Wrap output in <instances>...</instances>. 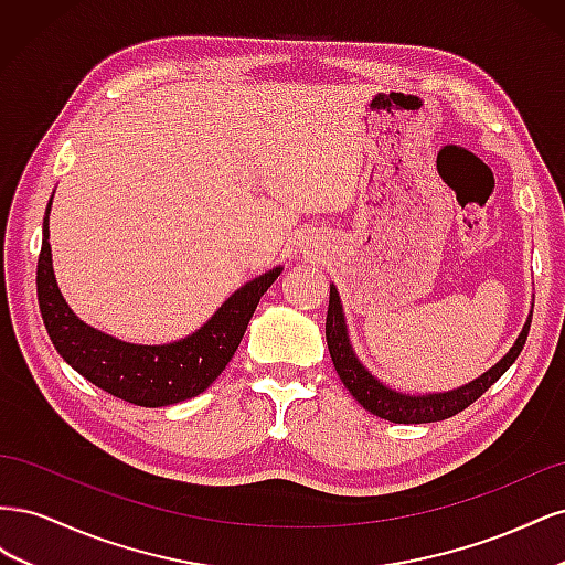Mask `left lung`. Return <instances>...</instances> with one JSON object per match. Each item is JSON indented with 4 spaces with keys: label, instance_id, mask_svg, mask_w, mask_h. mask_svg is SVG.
<instances>
[{
    "label": "left lung",
    "instance_id": "8db88e82",
    "mask_svg": "<svg viewBox=\"0 0 565 565\" xmlns=\"http://www.w3.org/2000/svg\"><path fill=\"white\" fill-rule=\"evenodd\" d=\"M530 316L523 324L521 334L516 337L514 347H511L490 370H486L481 377H476L473 382L461 384L450 391L419 393V396L386 386L361 363V358H358L353 351L344 306H341L334 285H330V306H328V322H324V337H328V349H330L339 380L344 382L351 396L361 403L367 413L396 424H426V422L448 419L461 413V409L469 407L473 401L481 398L483 393L498 382L511 365H514L527 339Z\"/></svg>",
    "mask_w": 565,
    "mask_h": 565
}]
</instances>
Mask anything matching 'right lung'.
Instances as JSON below:
<instances>
[{
	"label": "right lung",
	"mask_w": 565,
	"mask_h": 565,
	"mask_svg": "<svg viewBox=\"0 0 565 565\" xmlns=\"http://www.w3.org/2000/svg\"><path fill=\"white\" fill-rule=\"evenodd\" d=\"M51 200L42 224L38 299L44 328L63 361L98 388L141 407L174 405L207 391L231 363L256 303L276 282L282 266L270 268L235 289L216 313L188 337L169 344H131L79 320L63 299L49 245Z\"/></svg>",
	"instance_id": "obj_1"
}]
</instances>
